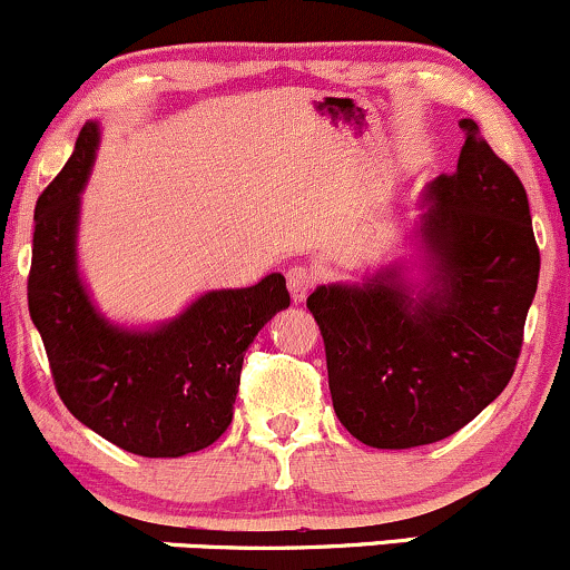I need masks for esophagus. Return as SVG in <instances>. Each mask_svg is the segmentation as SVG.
<instances>
[{
    "label": "esophagus",
    "mask_w": 570,
    "mask_h": 570,
    "mask_svg": "<svg viewBox=\"0 0 570 570\" xmlns=\"http://www.w3.org/2000/svg\"><path fill=\"white\" fill-rule=\"evenodd\" d=\"M313 284H316V273L311 267L294 265L289 273H286V286H289V294L294 303H303V299L311 294Z\"/></svg>",
    "instance_id": "esophagus-1"
}]
</instances>
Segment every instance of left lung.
I'll use <instances>...</instances> for the list:
<instances>
[{
    "instance_id": "1",
    "label": "left lung",
    "mask_w": 570,
    "mask_h": 570,
    "mask_svg": "<svg viewBox=\"0 0 570 570\" xmlns=\"http://www.w3.org/2000/svg\"><path fill=\"white\" fill-rule=\"evenodd\" d=\"M461 128L455 174L421 200V281L394 259L307 297L340 423L377 450L440 442L507 389L539 286L525 187L474 120Z\"/></svg>"
}]
</instances>
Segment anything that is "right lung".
<instances>
[{"mask_svg":"<svg viewBox=\"0 0 570 570\" xmlns=\"http://www.w3.org/2000/svg\"><path fill=\"white\" fill-rule=\"evenodd\" d=\"M101 128L85 122L75 153L39 195L29 273V313L42 335L58 396L71 415L117 448L179 458L217 442L233 421L244 353L289 307L286 278L212 289L155 326L115 324L80 273V195Z\"/></svg>","mask_w":570,"mask_h":570,"instance_id":"add662e5","label":"right lung"}]
</instances>
